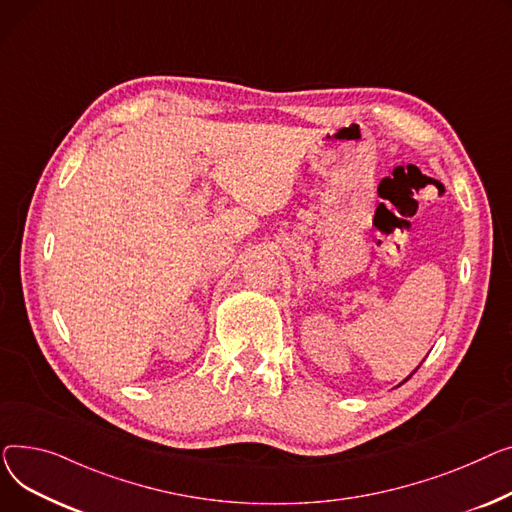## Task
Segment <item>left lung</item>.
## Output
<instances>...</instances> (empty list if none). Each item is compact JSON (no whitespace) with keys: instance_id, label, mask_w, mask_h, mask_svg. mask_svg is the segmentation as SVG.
Here are the masks:
<instances>
[{"instance_id":"left-lung-1","label":"left lung","mask_w":512,"mask_h":512,"mask_svg":"<svg viewBox=\"0 0 512 512\" xmlns=\"http://www.w3.org/2000/svg\"><path fill=\"white\" fill-rule=\"evenodd\" d=\"M417 368H419V366H417ZM413 374H415V370H413V372H411V374H409V376H407V378H405V380H403V382H401V384H405V382H407V380H409V378H411V376H413ZM401 384H399V386H401Z\"/></svg>"}]
</instances>
